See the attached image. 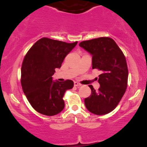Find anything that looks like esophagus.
I'll list each match as a JSON object with an SVG mask.
<instances>
[{"instance_id":"34e87169","label":"esophagus","mask_w":147,"mask_h":147,"mask_svg":"<svg viewBox=\"0 0 147 147\" xmlns=\"http://www.w3.org/2000/svg\"><path fill=\"white\" fill-rule=\"evenodd\" d=\"M82 86V85H81L80 83H78V82H74V86H76V87H80V86Z\"/></svg>"}]
</instances>
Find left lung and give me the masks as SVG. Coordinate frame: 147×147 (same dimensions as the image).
<instances>
[{"label":"left lung","mask_w":147,"mask_h":147,"mask_svg":"<svg viewBox=\"0 0 147 147\" xmlns=\"http://www.w3.org/2000/svg\"><path fill=\"white\" fill-rule=\"evenodd\" d=\"M79 46L92 56V68L101 71L100 87L95 91L91 85V94L84 99L89 112L103 115L112 111L126 91L128 68L122 51L112 38L101 37L80 42Z\"/></svg>","instance_id":"8db88e82"}]
</instances>
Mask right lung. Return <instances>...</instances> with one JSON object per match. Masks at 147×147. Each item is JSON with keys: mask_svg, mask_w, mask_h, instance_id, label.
I'll return each mask as SVG.
<instances>
[{"mask_svg": "<svg viewBox=\"0 0 147 147\" xmlns=\"http://www.w3.org/2000/svg\"><path fill=\"white\" fill-rule=\"evenodd\" d=\"M77 44L43 38L25 56L21 69V85L32 107L40 113L53 116L64 108L63 95L73 88L74 82L69 80L63 82L53 81L52 76Z\"/></svg>", "mask_w": 147, "mask_h": 147, "instance_id": "obj_1", "label": "right lung"}]
</instances>
